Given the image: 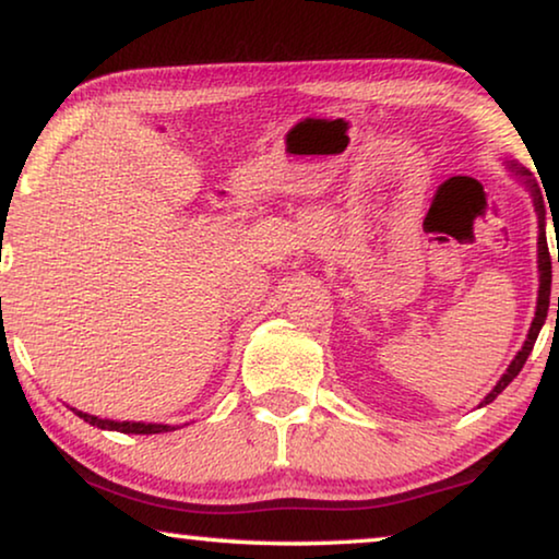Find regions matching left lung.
<instances>
[{
  "mask_svg": "<svg viewBox=\"0 0 559 559\" xmlns=\"http://www.w3.org/2000/svg\"><path fill=\"white\" fill-rule=\"evenodd\" d=\"M534 204H537V215H539V298H537V313H534V321H532V326H530V334H526V342H524L522 352H519L512 365H509L507 374L501 377L497 388H493L489 395L484 397L481 405H489L491 400H497L499 392H504L507 384L512 382L519 372H522L524 361H526V357H530L534 342H537L539 329H542V324H545V319H547L549 288H552V261H549L547 235H545V204H542V194H539L537 187H534ZM557 263H559V258H557ZM557 313H559V296H557Z\"/></svg>",
  "mask_w": 559,
  "mask_h": 559,
  "instance_id": "left-lung-1",
  "label": "left lung"
}]
</instances>
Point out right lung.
I'll list each match as a JSON object with an SVG mask.
<instances>
[{
    "mask_svg": "<svg viewBox=\"0 0 559 559\" xmlns=\"http://www.w3.org/2000/svg\"><path fill=\"white\" fill-rule=\"evenodd\" d=\"M78 418H83L85 423H91V426L96 428H104V430H119V433H164V430H175L171 426H156V423H116V420H100L96 415H88V413H81L75 411Z\"/></svg>",
    "mask_w": 559,
    "mask_h": 559,
    "instance_id": "1",
    "label": "right lung"
}]
</instances>
